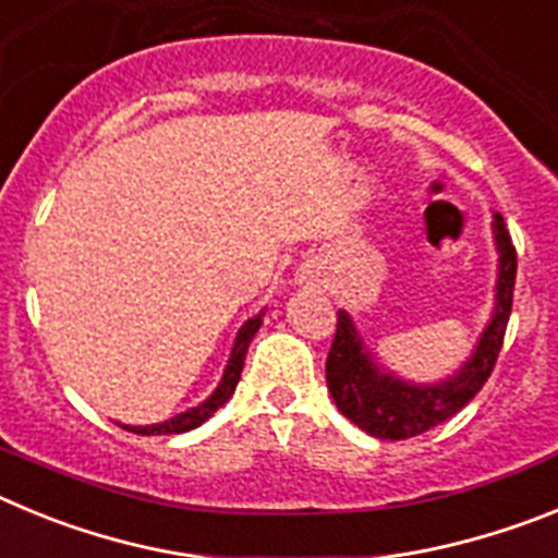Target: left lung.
Wrapping results in <instances>:
<instances>
[{
  "label": "left lung",
  "instance_id": "obj_1",
  "mask_svg": "<svg viewBox=\"0 0 558 558\" xmlns=\"http://www.w3.org/2000/svg\"><path fill=\"white\" fill-rule=\"evenodd\" d=\"M492 236L497 248L495 307L470 357L436 383H413L383 366L352 315L338 310V332L327 357V388L338 411L360 430L388 441L418 436L470 405L489 379L509 324L517 276V251L500 211H492Z\"/></svg>",
  "mask_w": 558,
  "mask_h": 558
}]
</instances>
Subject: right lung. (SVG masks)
<instances>
[{
  "label": "right lung",
  "instance_id": "add662e5",
  "mask_svg": "<svg viewBox=\"0 0 558 558\" xmlns=\"http://www.w3.org/2000/svg\"><path fill=\"white\" fill-rule=\"evenodd\" d=\"M263 318H265V310H259L254 318H248L243 327L236 329V338L234 343H231V354L229 360H226L223 377H220L218 388H215L204 402H198L195 408H186V411L175 413V416L165 418V422H156V425H122V422H117V425L136 433V436H172V433H186L204 425L206 418L218 411V408H223L226 402H229L231 393H234L236 383H240V374H243V366H245L248 343L254 340V335L259 332V327H263Z\"/></svg>",
  "mask_w": 558,
  "mask_h": 558
}]
</instances>
